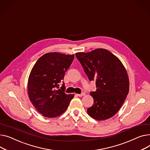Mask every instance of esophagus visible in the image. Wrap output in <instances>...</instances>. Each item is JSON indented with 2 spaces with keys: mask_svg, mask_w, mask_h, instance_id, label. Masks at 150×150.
Returning a JSON list of instances; mask_svg holds the SVG:
<instances>
[{
  "mask_svg": "<svg viewBox=\"0 0 150 150\" xmlns=\"http://www.w3.org/2000/svg\"><path fill=\"white\" fill-rule=\"evenodd\" d=\"M85 95V93H84V92L82 93L81 94H77V96H79V97H82V96H84Z\"/></svg>",
  "mask_w": 150,
  "mask_h": 150,
  "instance_id": "34e87169",
  "label": "esophagus"
}]
</instances>
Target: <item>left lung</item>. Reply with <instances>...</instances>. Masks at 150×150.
<instances>
[{
    "mask_svg": "<svg viewBox=\"0 0 150 150\" xmlns=\"http://www.w3.org/2000/svg\"><path fill=\"white\" fill-rule=\"evenodd\" d=\"M89 80L96 81V91L90 93L94 104L87 112L92 118L104 120L117 112L129 92V78L121 61L110 51L98 48L77 52Z\"/></svg>",
    "mask_w": 150,
    "mask_h": 150,
    "instance_id": "left-lung-1",
    "label": "left lung"
}]
</instances>
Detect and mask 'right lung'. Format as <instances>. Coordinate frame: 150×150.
Listing matches in <instances>:
<instances>
[{
  "label": "right lung",
  "instance_id": "add662e5",
  "mask_svg": "<svg viewBox=\"0 0 150 150\" xmlns=\"http://www.w3.org/2000/svg\"><path fill=\"white\" fill-rule=\"evenodd\" d=\"M74 55L48 52L40 57L34 64L28 81V94L37 111L46 117L54 118L63 114L74 98L67 94L64 83L59 89Z\"/></svg>",
  "mask_w": 150,
  "mask_h": 150
}]
</instances>
